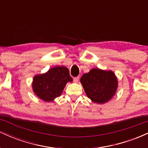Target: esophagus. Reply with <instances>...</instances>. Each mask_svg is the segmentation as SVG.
<instances>
[{"instance_id":"1","label":"esophagus","mask_w":148,"mask_h":148,"mask_svg":"<svg viewBox=\"0 0 148 148\" xmlns=\"http://www.w3.org/2000/svg\"><path fill=\"white\" fill-rule=\"evenodd\" d=\"M79 81V77H76L74 78V83H78Z\"/></svg>"}]
</instances>
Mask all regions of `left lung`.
I'll return each mask as SVG.
<instances>
[{
  "instance_id": "1",
  "label": "left lung",
  "mask_w": 148,
  "mask_h": 148,
  "mask_svg": "<svg viewBox=\"0 0 148 148\" xmlns=\"http://www.w3.org/2000/svg\"><path fill=\"white\" fill-rule=\"evenodd\" d=\"M80 81L88 97L99 104L110 101L118 87V78L115 73L99 68H93L83 74Z\"/></svg>"
}]
</instances>
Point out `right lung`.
Instances as JSON below:
<instances>
[{
  "label": "right lung",
  "instance_id": "obj_1",
  "mask_svg": "<svg viewBox=\"0 0 148 148\" xmlns=\"http://www.w3.org/2000/svg\"><path fill=\"white\" fill-rule=\"evenodd\" d=\"M72 81L67 67L56 66L44 74L34 76L32 88L37 97L44 101L51 102L60 97L66 84Z\"/></svg>",
  "mask_w": 148,
  "mask_h": 148
}]
</instances>
